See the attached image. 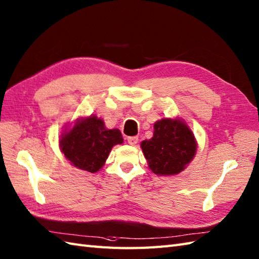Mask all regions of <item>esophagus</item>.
Returning a JSON list of instances; mask_svg holds the SVG:
<instances>
[{
	"label": "esophagus",
	"instance_id": "1",
	"mask_svg": "<svg viewBox=\"0 0 259 259\" xmlns=\"http://www.w3.org/2000/svg\"><path fill=\"white\" fill-rule=\"evenodd\" d=\"M138 137H128L127 138V141L129 144H131V146H136V144L138 143Z\"/></svg>",
	"mask_w": 259,
	"mask_h": 259
}]
</instances>
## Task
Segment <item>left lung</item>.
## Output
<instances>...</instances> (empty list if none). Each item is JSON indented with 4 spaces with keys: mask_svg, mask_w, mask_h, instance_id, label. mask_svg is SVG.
<instances>
[{
    "mask_svg": "<svg viewBox=\"0 0 259 259\" xmlns=\"http://www.w3.org/2000/svg\"><path fill=\"white\" fill-rule=\"evenodd\" d=\"M153 137L140 144L148 165L161 177L177 176L194 159L197 142L182 118H162L153 125Z\"/></svg>",
    "mask_w": 259,
    "mask_h": 259,
    "instance_id": "1",
    "label": "left lung"
}]
</instances>
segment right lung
<instances>
[{"label":"right lung","instance_id":"add662e5","mask_svg":"<svg viewBox=\"0 0 259 259\" xmlns=\"http://www.w3.org/2000/svg\"><path fill=\"white\" fill-rule=\"evenodd\" d=\"M122 142L119 129H107L104 120L90 115L66 127L59 138V149L71 165L96 173L105 165L113 146Z\"/></svg>","mask_w":259,"mask_h":259}]
</instances>
